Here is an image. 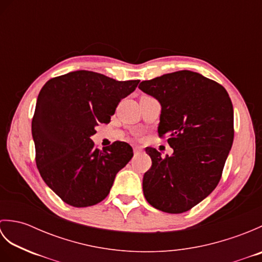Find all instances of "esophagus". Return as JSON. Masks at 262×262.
Returning <instances> with one entry per match:
<instances>
[{"label":"esophagus","instance_id":"1","mask_svg":"<svg viewBox=\"0 0 262 262\" xmlns=\"http://www.w3.org/2000/svg\"><path fill=\"white\" fill-rule=\"evenodd\" d=\"M140 153H141V148L135 147V148H134V154H135V155H138Z\"/></svg>","mask_w":262,"mask_h":262}]
</instances>
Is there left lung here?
<instances>
[{"instance_id":"left-lung-1","label":"left lung","mask_w":262,"mask_h":262,"mask_svg":"<svg viewBox=\"0 0 262 262\" xmlns=\"http://www.w3.org/2000/svg\"><path fill=\"white\" fill-rule=\"evenodd\" d=\"M143 92L161 103L159 137H168L173 154L146 147L152 166L143 178L148 204L180 214L219 185L234 138V116L223 85L191 71H178L141 82Z\"/></svg>"}]
</instances>
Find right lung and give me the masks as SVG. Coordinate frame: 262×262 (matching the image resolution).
Wrapping results in <instances>:
<instances>
[{
    "instance_id": "right-lung-1",
    "label": "right lung",
    "mask_w": 262,
    "mask_h": 262,
    "mask_svg": "<svg viewBox=\"0 0 262 262\" xmlns=\"http://www.w3.org/2000/svg\"><path fill=\"white\" fill-rule=\"evenodd\" d=\"M138 83L75 71L53 77L39 92L31 121L36 164L64 203L88 207L102 202L116 174L133 158L129 144L114 142L98 149L90 137L99 122L110 121L120 100Z\"/></svg>"
}]
</instances>
